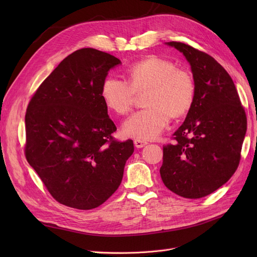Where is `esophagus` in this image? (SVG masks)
<instances>
[{
    "mask_svg": "<svg viewBox=\"0 0 257 257\" xmlns=\"http://www.w3.org/2000/svg\"><path fill=\"white\" fill-rule=\"evenodd\" d=\"M148 143L146 141H143V140H134V146H136L137 148H143Z\"/></svg>",
    "mask_w": 257,
    "mask_h": 257,
    "instance_id": "34e87169",
    "label": "esophagus"
}]
</instances>
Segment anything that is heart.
<instances>
[{"label": "heart", "instance_id": "obj_1", "mask_svg": "<svg viewBox=\"0 0 257 257\" xmlns=\"http://www.w3.org/2000/svg\"><path fill=\"white\" fill-rule=\"evenodd\" d=\"M126 80L110 77L102 84V98L115 113L127 114L137 93L146 92L147 108L132 114L123 125L125 136L138 140L157 138L171 118H179L191 110L196 98L195 80L190 71L176 67L167 58L150 56L133 63Z\"/></svg>", "mask_w": 257, "mask_h": 257}]
</instances>
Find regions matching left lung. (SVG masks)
<instances>
[{
	"mask_svg": "<svg viewBox=\"0 0 257 257\" xmlns=\"http://www.w3.org/2000/svg\"><path fill=\"white\" fill-rule=\"evenodd\" d=\"M190 62L196 98L184 123L164 146L160 176L173 193L188 199L217 191L236 171L247 116L231 77L205 52L170 42Z\"/></svg>",
	"mask_w": 257,
	"mask_h": 257,
	"instance_id": "left-lung-1",
	"label": "left lung"
}]
</instances>
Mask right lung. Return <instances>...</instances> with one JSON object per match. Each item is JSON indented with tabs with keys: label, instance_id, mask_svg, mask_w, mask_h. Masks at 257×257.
<instances>
[{
	"label": "right lung",
	"instance_id": "add662e5",
	"mask_svg": "<svg viewBox=\"0 0 257 257\" xmlns=\"http://www.w3.org/2000/svg\"><path fill=\"white\" fill-rule=\"evenodd\" d=\"M120 63L83 48L65 57L39 85L25 115V155L48 192L77 209L100 206L119 186L133 142L112 137L102 84Z\"/></svg>",
	"mask_w": 257,
	"mask_h": 257
}]
</instances>
